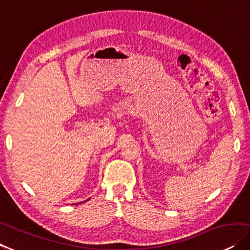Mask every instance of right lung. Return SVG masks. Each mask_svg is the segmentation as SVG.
I'll list each match as a JSON object with an SVG mask.
<instances>
[{
  "mask_svg": "<svg viewBox=\"0 0 250 250\" xmlns=\"http://www.w3.org/2000/svg\"><path fill=\"white\" fill-rule=\"evenodd\" d=\"M86 201H88V200H86ZM84 202H85V201H84Z\"/></svg>",
  "mask_w": 250,
  "mask_h": 250,
  "instance_id": "right-lung-1",
  "label": "right lung"
}]
</instances>
